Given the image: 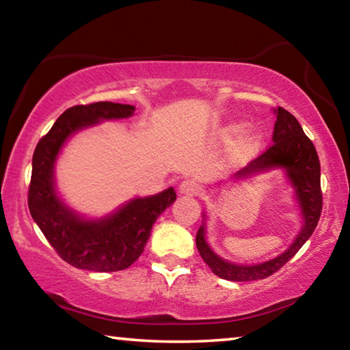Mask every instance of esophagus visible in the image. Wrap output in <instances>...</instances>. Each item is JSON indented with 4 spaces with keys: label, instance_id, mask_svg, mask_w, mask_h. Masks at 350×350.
I'll return each instance as SVG.
<instances>
[{
    "label": "esophagus",
    "instance_id": "esophagus-1",
    "mask_svg": "<svg viewBox=\"0 0 350 350\" xmlns=\"http://www.w3.org/2000/svg\"><path fill=\"white\" fill-rule=\"evenodd\" d=\"M198 189H199V185L194 180H191V179L183 180L180 185H179L180 194H185V196H193V194L198 193Z\"/></svg>",
    "mask_w": 350,
    "mask_h": 350
}]
</instances>
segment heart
Instances as JSON below:
<instances>
[{"mask_svg":"<svg viewBox=\"0 0 350 350\" xmlns=\"http://www.w3.org/2000/svg\"><path fill=\"white\" fill-rule=\"evenodd\" d=\"M239 131V125H232L228 128V133L230 134H234ZM260 140V134L258 131H247L242 137L238 140V144H236L234 148V157L238 159V161H242V159L248 157L252 154V151L254 148L258 146Z\"/></svg>","mask_w":350,"mask_h":350,"instance_id":"b5f03b06","label":"heart"}]
</instances>
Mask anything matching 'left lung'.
I'll return each instance as SVG.
<instances>
[{
	"mask_svg": "<svg viewBox=\"0 0 350 350\" xmlns=\"http://www.w3.org/2000/svg\"><path fill=\"white\" fill-rule=\"evenodd\" d=\"M273 112L276 116L273 145L248 163L245 168L238 171L233 176V180H247L254 176L269 173L271 170H281L293 189V199L301 216V228L287 250L278 256L258 264H236L219 256L210 247L206 241L208 215L204 211L202 225L196 234V247L213 273L222 280L245 282L264 280L273 275L306 244V241L315 232L319 216H321V167H319L315 146L304 134L299 122L288 111L278 106V109H273Z\"/></svg>",
	"mask_w": 350,
	"mask_h": 350,
	"instance_id": "obj_1",
	"label": "left lung"
}]
</instances>
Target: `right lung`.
I'll list each match as a JSON object with an SVG mask.
<instances>
[{
    "instance_id": "1",
    "label": "right lung",
    "mask_w": 350,
    "mask_h": 350,
    "mask_svg": "<svg viewBox=\"0 0 350 350\" xmlns=\"http://www.w3.org/2000/svg\"><path fill=\"white\" fill-rule=\"evenodd\" d=\"M134 111L131 105L112 102L72 106L35 148L29 211L60 258L77 269H128L144 253L154 222L176 200L174 188L170 187L152 196L129 199L105 216L88 217L69 206L58 191L55 165L66 142L98 123L133 117Z\"/></svg>"
}]
</instances>
